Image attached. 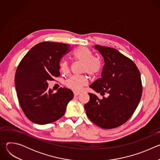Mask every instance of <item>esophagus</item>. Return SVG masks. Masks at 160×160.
Returning a JSON list of instances; mask_svg holds the SVG:
<instances>
[{"label": "esophagus", "instance_id": "1", "mask_svg": "<svg viewBox=\"0 0 160 160\" xmlns=\"http://www.w3.org/2000/svg\"><path fill=\"white\" fill-rule=\"evenodd\" d=\"M80 94V92H74V96H78Z\"/></svg>", "mask_w": 160, "mask_h": 160}]
</instances>
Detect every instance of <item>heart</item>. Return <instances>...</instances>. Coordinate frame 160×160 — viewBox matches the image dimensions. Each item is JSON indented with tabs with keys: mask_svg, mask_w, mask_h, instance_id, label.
I'll return each mask as SVG.
<instances>
[{
	"mask_svg": "<svg viewBox=\"0 0 160 160\" xmlns=\"http://www.w3.org/2000/svg\"><path fill=\"white\" fill-rule=\"evenodd\" d=\"M73 56L83 62V70L86 72L90 75H97L101 70L102 63L99 58L93 56L92 51L85 47H79L75 49L73 53ZM61 70L64 72L68 69L67 62L63 61L61 62ZM88 83V80L85 75H73L66 81V86L74 90L75 91H80L83 86Z\"/></svg>",
	"mask_w": 160,
	"mask_h": 160,
	"instance_id": "obj_1",
	"label": "heart"
}]
</instances>
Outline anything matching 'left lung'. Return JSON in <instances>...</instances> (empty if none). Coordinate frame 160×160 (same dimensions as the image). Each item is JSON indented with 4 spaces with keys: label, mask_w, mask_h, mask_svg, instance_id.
<instances>
[{
    "label": "left lung",
    "mask_w": 160,
    "mask_h": 160,
    "mask_svg": "<svg viewBox=\"0 0 160 160\" xmlns=\"http://www.w3.org/2000/svg\"><path fill=\"white\" fill-rule=\"evenodd\" d=\"M104 58L101 78L89 87L100 93H88L89 101L85 104L88 118L98 126L106 129L118 127L125 123L133 115L142 96L141 74L135 64L118 50L96 45ZM106 93L107 98L103 96Z\"/></svg>",
    "instance_id": "8db88e82"
}]
</instances>
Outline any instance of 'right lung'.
Listing matches in <instances>:
<instances>
[{"mask_svg":"<svg viewBox=\"0 0 160 160\" xmlns=\"http://www.w3.org/2000/svg\"><path fill=\"white\" fill-rule=\"evenodd\" d=\"M70 50L69 44L43 42L33 47L17 68L18 99L26 117L35 123L45 125L59 120L73 98L72 90L61 87L54 93L48 83L60 76V60Z\"/></svg>","mask_w":160,"mask_h":160,"instance_id":"1","label":"right lung"}]
</instances>
